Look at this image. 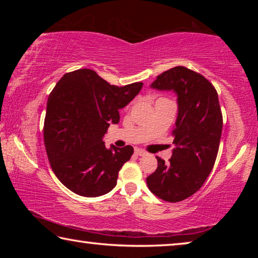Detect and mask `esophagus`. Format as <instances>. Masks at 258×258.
<instances>
[{
	"mask_svg": "<svg viewBox=\"0 0 258 258\" xmlns=\"http://www.w3.org/2000/svg\"><path fill=\"white\" fill-rule=\"evenodd\" d=\"M134 152H135V155L137 156H145L147 152L145 151V150H141V149H139V148H137V149L134 150Z\"/></svg>",
	"mask_w": 258,
	"mask_h": 258,
	"instance_id": "34e87169",
	"label": "esophagus"
}]
</instances>
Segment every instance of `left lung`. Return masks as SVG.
I'll return each instance as SVG.
<instances>
[{"instance_id": "1", "label": "left lung", "mask_w": 258, "mask_h": 258, "mask_svg": "<svg viewBox=\"0 0 258 258\" xmlns=\"http://www.w3.org/2000/svg\"><path fill=\"white\" fill-rule=\"evenodd\" d=\"M151 87L174 91L178 109L173 155L167 163L156 157L158 166L147 184L165 202H182L203 186L215 164L223 126L218 95L203 75L182 66L160 74Z\"/></svg>"}]
</instances>
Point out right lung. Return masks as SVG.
Listing matches in <instances>:
<instances>
[{
  "label": "right lung",
  "instance_id": "1",
  "mask_svg": "<svg viewBox=\"0 0 258 258\" xmlns=\"http://www.w3.org/2000/svg\"><path fill=\"white\" fill-rule=\"evenodd\" d=\"M142 86L141 82L110 85L86 68L64 74L56 83L47 99L43 132L52 171L69 190L93 198L116 186L134 149H107L102 138Z\"/></svg>",
  "mask_w": 258,
  "mask_h": 258
}]
</instances>
